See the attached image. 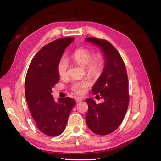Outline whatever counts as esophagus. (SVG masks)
<instances>
[{
    "label": "esophagus",
    "instance_id": "esophagus-1",
    "mask_svg": "<svg viewBox=\"0 0 161 161\" xmlns=\"http://www.w3.org/2000/svg\"><path fill=\"white\" fill-rule=\"evenodd\" d=\"M84 99H85L84 97H77V98L76 99V102H80V101H83Z\"/></svg>",
    "mask_w": 161,
    "mask_h": 161
}]
</instances>
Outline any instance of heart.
Masks as SVG:
<instances>
[{
  "instance_id": "obj_1",
  "label": "heart",
  "mask_w": 161,
  "mask_h": 161,
  "mask_svg": "<svg viewBox=\"0 0 161 161\" xmlns=\"http://www.w3.org/2000/svg\"><path fill=\"white\" fill-rule=\"evenodd\" d=\"M71 58L78 63L79 65L86 67L87 70L90 71H97L99 69L101 65V56L99 54L91 58V53L89 50L86 49H78L72 53ZM69 63L66 58H62L58 63V70L60 76L66 75ZM91 85V81L89 79H84L80 80H76L73 82L72 90L77 94H83L86 89Z\"/></svg>"
}]
</instances>
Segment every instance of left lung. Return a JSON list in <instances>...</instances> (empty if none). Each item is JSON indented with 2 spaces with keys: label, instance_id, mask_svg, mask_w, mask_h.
Wrapping results in <instances>:
<instances>
[{
  "label": "left lung",
  "instance_id": "left-lung-1",
  "mask_svg": "<svg viewBox=\"0 0 161 161\" xmlns=\"http://www.w3.org/2000/svg\"><path fill=\"white\" fill-rule=\"evenodd\" d=\"M85 40L98 47L105 60L103 72L92 89V93L99 94L104 101L97 105L92 99H86L89 106L86 123L93 133L107 135L119 127L128 109L127 72L119 52L109 42L92 37Z\"/></svg>",
  "mask_w": 161,
  "mask_h": 161
}]
</instances>
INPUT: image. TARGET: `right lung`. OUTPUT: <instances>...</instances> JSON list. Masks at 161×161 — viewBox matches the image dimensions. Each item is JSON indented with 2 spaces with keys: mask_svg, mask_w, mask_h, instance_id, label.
Listing matches in <instances>:
<instances>
[{
  "mask_svg": "<svg viewBox=\"0 0 161 161\" xmlns=\"http://www.w3.org/2000/svg\"><path fill=\"white\" fill-rule=\"evenodd\" d=\"M73 40L72 37L58 39L43 46L33 58L27 72L25 93L29 109L38 129L47 136H59L64 131L76 104L69 97L56 102L51 94L60 79L58 63Z\"/></svg>",
  "mask_w": 161,
  "mask_h": 161,
  "instance_id": "obj_1",
  "label": "right lung"
}]
</instances>
